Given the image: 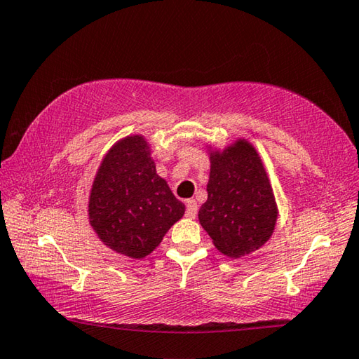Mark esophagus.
I'll list each match as a JSON object with an SVG mask.
<instances>
[{
	"label": "esophagus",
	"instance_id": "1",
	"mask_svg": "<svg viewBox=\"0 0 359 359\" xmlns=\"http://www.w3.org/2000/svg\"><path fill=\"white\" fill-rule=\"evenodd\" d=\"M185 215L188 218H194L198 215V202L194 199H188L187 201V212Z\"/></svg>",
	"mask_w": 359,
	"mask_h": 359
}]
</instances>
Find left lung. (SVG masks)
I'll return each mask as SVG.
<instances>
[{
	"label": "left lung",
	"mask_w": 359,
	"mask_h": 359,
	"mask_svg": "<svg viewBox=\"0 0 359 359\" xmlns=\"http://www.w3.org/2000/svg\"><path fill=\"white\" fill-rule=\"evenodd\" d=\"M208 198L199 223L215 246L229 257H242L270 238L276 204L257 152L246 141L212 155Z\"/></svg>",
	"instance_id": "obj_1"
}]
</instances>
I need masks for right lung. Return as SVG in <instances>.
I'll use <instances>...</instances> for the list:
<instances>
[{"label": "right lung", "instance_id": "right-lung-1", "mask_svg": "<svg viewBox=\"0 0 359 359\" xmlns=\"http://www.w3.org/2000/svg\"><path fill=\"white\" fill-rule=\"evenodd\" d=\"M185 213L149 155L141 136H128L108 152L94 180L89 218L103 243L128 257L151 254Z\"/></svg>", "mask_w": 359, "mask_h": 359}]
</instances>
